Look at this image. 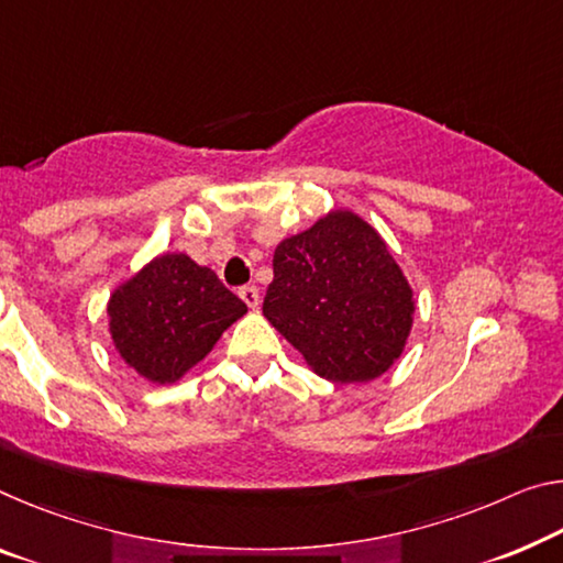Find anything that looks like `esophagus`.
I'll return each instance as SVG.
<instances>
[{
	"label": "esophagus",
	"instance_id": "1",
	"mask_svg": "<svg viewBox=\"0 0 563 563\" xmlns=\"http://www.w3.org/2000/svg\"><path fill=\"white\" fill-rule=\"evenodd\" d=\"M238 296L247 302V308L255 310L257 306H261V290H257L255 285H243V288L238 290Z\"/></svg>",
	"mask_w": 563,
	"mask_h": 563
}]
</instances>
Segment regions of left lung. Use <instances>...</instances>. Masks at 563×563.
<instances>
[{
  "instance_id": "left-lung-1",
  "label": "left lung",
  "mask_w": 563,
  "mask_h": 563,
  "mask_svg": "<svg viewBox=\"0 0 563 563\" xmlns=\"http://www.w3.org/2000/svg\"><path fill=\"white\" fill-rule=\"evenodd\" d=\"M413 290L376 230L333 210L273 255L263 316L320 378L368 383L404 353Z\"/></svg>"
}]
</instances>
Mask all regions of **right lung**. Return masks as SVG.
I'll list each match as a JSON object with an SVG mask.
<instances>
[{"instance_id":"right-lung-1","label":"right lung","mask_w":563,"mask_h":563,"mask_svg":"<svg viewBox=\"0 0 563 563\" xmlns=\"http://www.w3.org/2000/svg\"><path fill=\"white\" fill-rule=\"evenodd\" d=\"M245 313V302L185 253L157 255L107 302L122 361L159 386L180 380Z\"/></svg>"}]
</instances>
